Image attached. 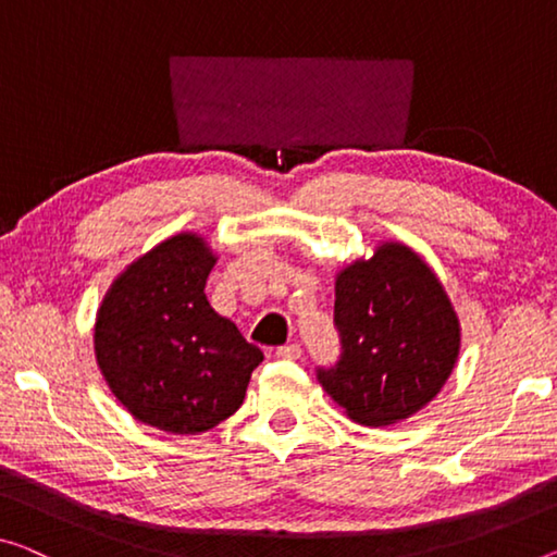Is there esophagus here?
<instances>
[{
	"instance_id": "34e87169",
	"label": "esophagus",
	"mask_w": 557,
	"mask_h": 557,
	"mask_svg": "<svg viewBox=\"0 0 557 557\" xmlns=\"http://www.w3.org/2000/svg\"><path fill=\"white\" fill-rule=\"evenodd\" d=\"M276 358H281V361H298L301 358V346L298 344H286L276 348Z\"/></svg>"
}]
</instances>
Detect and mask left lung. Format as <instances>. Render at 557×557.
Listing matches in <instances>:
<instances>
[{
    "label": "left lung",
    "instance_id": "8db88e82",
    "mask_svg": "<svg viewBox=\"0 0 557 557\" xmlns=\"http://www.w3.org/2000/svg\"><path fill=\"white\" fill-rule=\"evenodd\" d=\"M336 366L319 368L323 391L361 425H391L438 396L460 350L446 288L413 249L386 242L336 276Z\"/></svg>",
    "mask_w": 557,
    "mask_h": 557
}]
</instances>
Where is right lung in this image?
<instances>
[{
	"label": "right lung",
	"instance_id": "add662e5",
	"mask_svg": "<svg viewBox=\"0 0 557 557\" xmlns=\"http://www.w3.org/2000/svg\"><path fill=\"white\" fill-rule=\"evenodd\" d=\"M213 263L201 236L176 234L119 273L99 306V371L119 404L159 431L196 435L226 421L263 361L203 294Z\"/></svg>",
	"mask_w": 557,
	"mask_h": 557
}]
</instances>
